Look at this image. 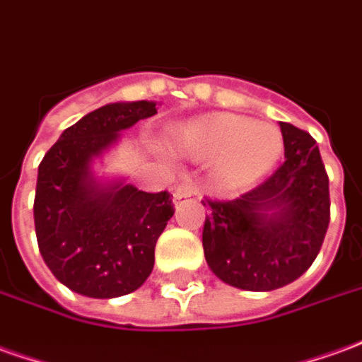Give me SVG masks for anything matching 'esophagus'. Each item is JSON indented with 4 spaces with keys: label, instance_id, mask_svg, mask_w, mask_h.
<instances>
[{
    "label": "esophagus",
    "instance_id": "esophagus-1",
    "mask_svg": "<svg viewBox=\"0 0 362 362\" xmlns=\"http://www.w3.org/2000/svg\"><path fill=\"white\" fill-rule=\"evenodd\" d=\"M173 198H174V202L199 198V192H198V188L192 184V182H180V184H176V186H174Z\"/></svg>",
    "mask_w": 362,
    "mask_h": 362
}]
</instances>
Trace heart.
<instances>
[{
	"label": "heart",
	"instance_id": "obj_1",
	"mask_svg": "<svg viewBox=\"0 0 362 362\" xmlns=\"http://www.w3.org/2000/svg\"><path fill=\"white\" fill-rule=\"evenodd\" d=\"M168 145L182 156L211 158L209 170L217 186L241 189L278 163L284 139L280 129L267 121H252L237 113H209L174 127Z\"/></svg>",
	"mask_w": 362,
	"mask_h": 362
}]
</instances>
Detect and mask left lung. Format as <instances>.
<instances>
[{
    "mask_svg": "<svg viewBox=\"0 0 362 362\" xmlns=\"http://www.w3.org/2000/svg\"><path fill=\"white\" fill-rule=\"evenodd\" d=\"M284 163L241 198L202 199L204 255L225 284L270 292L294 282L322 249L329 225V180L305 131L280 123Z\"/></svg>",
    "mask_w": 362,
    "mask_h": 362,
    "instance_id": "8db88e82",
    "label": "left lung"
}]
</instances>
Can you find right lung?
I'll list each match as a JSON object with an SVG mask.
<instances>
[{
    "instance_id": "obj_1",
    "label": "right lung",
    "mask_w": 362,
    "mask_h": 362,
    "mask_svg": "<svg viewBox=\"0 0 362 362\" xmlns=\"http://www.w3.org/2000/svg\"><path fill=\"white\" fill-rule=\"evenodd\" d=\"M156 110L146 100L107 103L64 129L39 164L33 207L39 251L76 294H131L153 272L173 198L135 188L125 176L100 174V166L121 133Z\"/></svg>"
}]
</instances>
